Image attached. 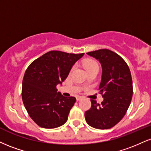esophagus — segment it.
Listing matches in <instances>:
<instances>
[{"label": "esophagus", "instance_id": "obj_1", "mask_svg": "<svg viewBox=\"0 0 151 151\" xmlns=\"http://www.w3.org/2000/svg\"><path fill=\"white\" fill-rule=\"evenodd\" d=\"M76 99H77V101H80L81 99H83V97H82V96H77V98H76Z\"/></svg>", "mask_w": 151, "mask_h": 151}]
</instances>
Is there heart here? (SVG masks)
<instances>
[{"label": "heart", "mask_w": 151, "mask_h": 151, "mask_svg": "<svg viewBox=\"0 0 151 151\" xmlns=\"http://www.w3.org/2000/svg\"><path fill=\"white\" fill-rule=\"evenodd\" d=\"M83 65H84L86 70L92 68H98L99 69V65H98L97 62L94 60L92 59H86L83 62Z\"/></svg>", "instance_id": "b5f03b06"}]
</instances>
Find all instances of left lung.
<instances>
[{
	"label": "left lung",
	"mask_w": 151,
	"mask_h": 151,
	"mask_svg": "<svg viewBox=\"0 0 151 151\" xmlns=\"http://www.w3.org/2000/svg\"><path fill=\"white\" fill-rule=\"evenodd\" d=\"M99 60L102 68L99 90L103 93L101 104L91 100V107L85 112L87 124L99 129H108L122 119L131 103L133 87L127 64L115 52L101 49L87 52Z\"/></svg>",
	"instance_id": "left-lung-1"
}]
</instances>
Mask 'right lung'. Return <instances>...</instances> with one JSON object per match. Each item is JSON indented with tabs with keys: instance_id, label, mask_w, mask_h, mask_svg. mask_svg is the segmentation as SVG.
<instances>
[{
	"instance_id": "right-lung-1",
	"label": "right lung",
	"mask_w": 151,
	"mask_h": 151,
	"mask_svg": "<svg viewBox=\"0 0 151 151\" xmlns=\"http://www.w3.org/2000/svg\"><path fill=\"white\" fill-rule=\"evenodd\" d=\"M83 55L52 50L35 60L27 69L22 81L23 103L41 127L56 128L68 120L76 99L63 96L56 86L62 84Z\"/></svg>"
}]
</instances>
